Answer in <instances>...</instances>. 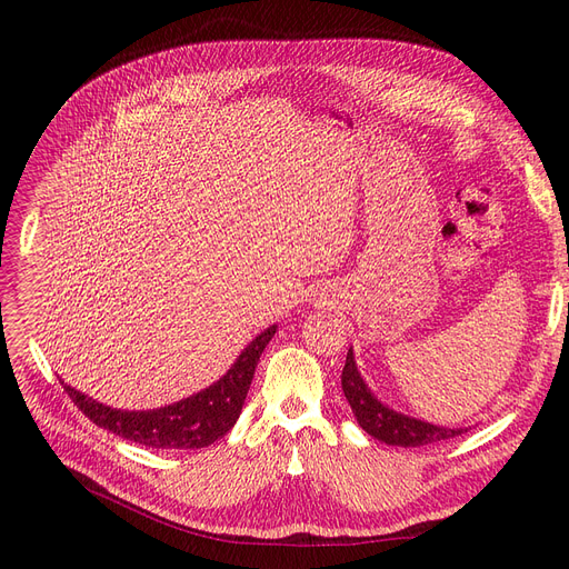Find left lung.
<instances>
[{"instance_id":"1","label":"left lung","mask_w":569,"mask_h":569,"mask_svg":"<svg viewBox=\"0 0 569 569\" xmlns=\"http://www.w3.org/2000/svg\"><path fill=\"white\" fill-rule=\"evenodd\" d=\"M341 387L352 408L357 425L380 442L397 445V447H420L438 440H450L468 431V427L455 429V427H440V425L417 420V417L397 412L395 408L378 401V397L369 390V385L362 378L360 369H357L352 348L346 355Z\"/></svg>"}]
</instances>
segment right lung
<instances>
[{
  "label": "right lung",
  "mask_w": 569,
  "mask_h": 569,
  "mask_svg": "<svg viewBox=\"0 0 569 569\" xmlns=\"http://www.w3.org/2000/svg\"><path fill=\"white\" fill-rule=\"evenodd\" d=\"M277 335V325L260 332L234 360V365L204 390L152 410H119L94 401L78 392L76 387L64 385L73 403L97 427L127 438L131 442L152 447V450H200L223 438L242 412L247 392L251 387L256 367L264 346Z\"/></svg>",
  "instance_id": "right-lung-1"
}]
</instances>
